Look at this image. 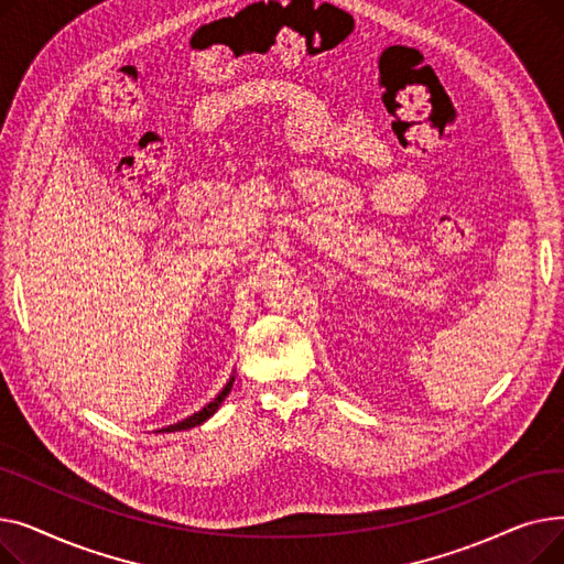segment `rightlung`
Listing matches in <instances>:
<instances>
[{"label":"right lung","mask_w":564,"mask_h":564,"mask_svg":"<svg viewBox=\"0 0 564 564\" xmlns=\"http://www.w3.org/2000/svg\"><path fill=\"white\" fill-rule=\"evenodd\" d=\"M232 381H235V375L226 381V387H224L210 402H207L203 409L194 411L192 416H187V419H183V421H177V423H173V425H166V427H162V430H158V432H181V430H192V427H196V425H203L207 419L215 416L217 409L224 404V400L228 398V393H230V389H232Z\"/></svg>","instance_id":"1"}]
</instances>
